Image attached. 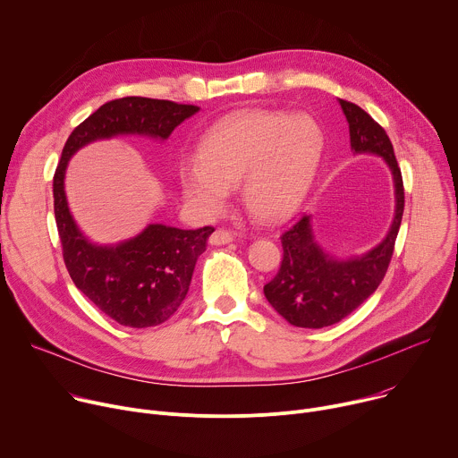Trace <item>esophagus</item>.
<instances>
[{
	"label": "esophagus",
	"mask_w": 458,
	"mask_h": 458,
	"mask_svg": "<svg viewBox=\"0 0 458 458\" xmlns=\"http://www.w3.org/2000/svg\"><path fill=\"white\" fill-rule=\"evenodd\" d=\"M229 242H233V234L227 233V231H222V229L215 231V233L209 236V243H211V245H225V243H229Z\"/></svg>",
	"instance_id": "esophagus-1"
}]
</instances>
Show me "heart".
I'll return each instance as SVG.
<instances>
[{"label":"heart","mask_w":458,"mask_h":458,"mask_svg":"<svg viewBox=\"0 0 458 458\" xmlns=\"http://www.w3.org/2000/svg\"><path fill=\"white\" fill-rule=\"evenodd\" d=\"M324 147L320 127L308 114L240 111L211 127L198 158L178 164V183L203 216L224 211L229 189L260 222L289 218L306 198Z\"/></svg>","instance_id":"b5f03b06"}]
</instances>
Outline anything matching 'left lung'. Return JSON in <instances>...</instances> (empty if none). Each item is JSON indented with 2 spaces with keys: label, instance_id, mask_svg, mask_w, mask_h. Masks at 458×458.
<instances>
[{
  "label": "left lung",
  "instance_id": "1",
  "mask_svg": "<svg viewBox=\"0 0 458 458\" xmlns=\"http://www.w3.org/2000/svg\"><path fill=\"white\" fill-rule=\"evenodd\" d=\"M349 123L352 155L380 157L391 171L394 216L386 238L364 255L338 259L315 238L311 216L282 234L284 260L264 294L275 311L296 327L320 329L351 315L380 285L389 267L403 213V183L386 131L359 106L338 99Z\"/></svg>",
  "mask_w": 458,
  "mask_h": 458
}]
</instances>
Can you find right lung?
<instances>
[{
	"instance_id": "add662e5",
	"label": "right lung",
	"mask_w": 458,
	"mask_h": 458,
	"mask_svg": "<svg viewBox=\"0 0 458 458\" xmlns=\"http://www.w3.org/2000/svg\"><path fill=\"white\" fill-rule=\"evenodd\" d=\"M199 107L167 99L127 96L92 113L69 136L58 164L53 192L55 216L64 247V260L74 285L127 327H152L169 320L187 296L198 257L206 250L213 227L185 231L148 224L136 236L118 243H94L74 222L65 194V171L76 152L98 140L147 136L167 140Z\"/></svg>"
}]
</instances>
